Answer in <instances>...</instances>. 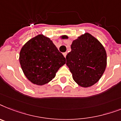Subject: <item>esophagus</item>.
Masks as SVG:
<instances>
[{
	"instance_id": "34e87169",
	"label": "esophagus",
	"mask_w": 121,
	"mask_h": 121,
	"mask_svg": "<svg viewBox=\"0 0 121 121\" xmlns=\"http://www.w3.org/2000/svg\"><path fill=\"white\" fill-rule=\"evenodd\" d=\"M67 54V52H64V53H63V55H64V57H66Z\"/></svg>"
}]
</instances>
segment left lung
Listing matches in <instances>:
<instances>
[{
  "instance_id": "1",
  "label": "left lung",
  "mask_w": 121,
  "mask_h": 121,
  "mask_svg": "<svg viewBox=\"0 0 121 121\" xmlns=\"http://www.w3.org/2000/svg\"><path fill=\"white\" fill-rule=\"evenodd\" d=\"M66 60L74 81L88 87L97 82L105 71L107 54L99 40L86 33L72 42Z\"/></svg>"
}]
</instances>
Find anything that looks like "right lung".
<instances>
[{
	"mask_svg": "<svg viewBox=\"0 0 121 121\" xmlns=\"http://www.w3.org/2000/svg\"><path fill=\"white\" fill-rule=\"evenodd\" d=\"M19 61L25 76L34 84H45L52 80L65 58L51 39L38 35L22 47Z\"/></svg>",
	"mask_w": 121,
	"mask_h": 121,
	"instance_id": "right-lung-1",
	"label": "right lung"
}]
</instances>
